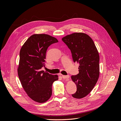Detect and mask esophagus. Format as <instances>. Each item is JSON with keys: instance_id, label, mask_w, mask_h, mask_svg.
<instances>
[{"instance_id": "34e87169", "label": "esophagus", "mask_w": 121, "mask_h": 121, "mask_svg": "<svg viewBox=\"0 0 121 121\" xmlns=\"http://www.w3.org/2000/svg\"><path fill=\"white\" fill-rule=\"evenodd\" d=\"M69 75H67V76H65V75H63L62 76V78L63 79H69Z\"/></svg>"}]
</instances>
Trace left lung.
<instances>
[{"mask_svg": "<svg viewBox=\"0 0 121 121\" xmlns=\"http://www.w3.org/2000/svg\"><path fill=\"white\" fill-rule=\"evenodd\" d=\"M71 50L74 62L79 64V74L71 78L77 86L72 94L75 98L87 96L93 89L99 76V56L93 40L83 33H74L62 38Z\"/></svg>", "mask_w": 121, "mask_h": 121, "instance_id": "1", "label": "left lung"}]
</instances>
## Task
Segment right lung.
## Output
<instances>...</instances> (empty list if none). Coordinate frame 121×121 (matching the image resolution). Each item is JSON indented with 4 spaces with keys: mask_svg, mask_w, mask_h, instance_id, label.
Wrapping results in <instances>:
<instances>
[{
    "mask_svg": "<svg viewBox=\"0 0 121 121\" xmlns=\"http://www.w3.org/2000/svg\"><path fill=\"white\" fill-rule=\"evenodd\" d=\"M58 42L56 38L47 34L31 36L22 47L17 74L22 86L29 97L43 103L52 95V85L58 80L57 75L41 71L44 67L48 47Z\"/></svg>",
    "mask_w": 121,
    "mask_h": 121,
    "instance_id": "obj_1",
    "label": "right lung"
}]
</instances>
